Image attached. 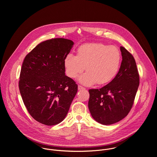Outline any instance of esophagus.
I'll return each instance as SVG.
<instances>
[{
    "instance_id": "1",
    "label": "esophagus",
    "mask_w": 157,
    "mask_h": 157,
    "mask_svg": "<svg viewBox=\"0 0 157 157\" xmlns=\"http://www.w3.org/2000/svg\"><path fill=\"white\" fill-rule=\"evenodd\" d=\"M78 90H85V88H83V86H80V85H78Z\"/></svg>"
}]
</instances>
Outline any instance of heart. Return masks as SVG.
<instances>
[{
  "label": "heart",
  "instance_id": "obj_1",
  "mask_svg": "<svg viewBox=\"0 0 157 157\" xmlns=\"http://www.w3.org/2000/svg\"><path fill=\"white\" fill-rule=\"evenodd\" d=\"M121 54L115 46L101 43L82 45L77 50L76 56L68 54L64 59L65 73L72 79L77 78L84 71L86 72L79 78L86 86L95 83L103 85L109 83L119 71Z\"/></svg>",
  "mask_w": 157,
  "mask_h": 157
}]
</instances>
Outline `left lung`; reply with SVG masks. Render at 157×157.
Wrapping results in <instances>:
<instances>
[{"label":"left lung","instance_id":"obj_1","mask_svg":"<svg viewBox=\"0 0 157 157\" xmlns=\"http://www.w3.org/2000/svg\"><path fill=\"white\" fill-rule=\"evenodd\" d=\"M122 62L112 81L100 89L89 90L88 108L92 118L105 125L114 124L130 112L140 83V77L132 55L120 47Z\"/></svg>","mask_w":157,"mask_h":157}]
</instances>
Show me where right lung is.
Masks as SVG:
<instances>
[{"instance_id": "obj_1", "label": "right lung", "mask_w": 157, "mask_h": 157, "mask_svg": "<svg viewBox=\"0 0 157 157\" xmlns=\"http://www.w3.org/2000/svg\"><path fill=\"white\" fill-rule=\"evenodd\" d=\"M74 45L69 39L44 41L28 53L23 62L19 86L31 117L47 126L62 122L78 86L65 75L64 59Z\"/></svg>"}]
</instances>
